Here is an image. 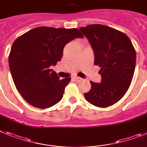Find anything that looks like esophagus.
Wrapping results in <instances>:
<instances>
[{"mask_svg": "<svg viewBox=\"0 0 147 147\" xmlns=\"http://www.w3.org/2000/svg\"><path fill=\"white\" fill-rule=\"evenodd\" d=\"M74 79L76 81H77V82H80V81H82V79L81 78V77H78V76H75V77H74Z\"/></svg>", "mask_w": 147, "mask_h": 147, "instance_id": "obj_1", "label": "esophagus"}]
</instances>
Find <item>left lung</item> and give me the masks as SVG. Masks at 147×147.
I'll return each instance as SVG.
<instances>
[{
    "instance_id": "obj_1",
    "label": "left lung",
    "mask_w": 147,
    "mask_h": 147,
    "mask_svg": "<svg viewBox=\"0 0 147 147\" xmlns=\"http://www.w3.org/2000/svg\"><path fill=\"white\" fill-rule=\"evenodd\" d=\"M80 30L94 52V65L100 67L102 80L91 81V90L84 94L95 106L106 108L122 98L129 88L135 72L136 52L124 32L102 24H91Z\"/></svg>"
}]
</instances>
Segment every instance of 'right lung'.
Masks as SVG:
<instances>
[{
	"mask_svg": "<svg viewBox=\"0 0 147 147\" xmlns=\"http://www.w3.org/2000/svg\"><path fill=\"white\" fill-rule=\"evenodd\" d=\"M76 38H83L76 28L39 27L13 42L9 55L12 80L31 106L47 109L62 99L71 77L61 80L51 66L61 60L65 46Z\"/></svg>",
	"mask_w": 147,
	"mask_h": 147,
	"instance_id": "obj_1",
	"label": "right lung"
}]
</instances>
